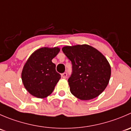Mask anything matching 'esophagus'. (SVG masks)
Segmentation results:
<instances>
[{"label": "esophagus", "instance_id": "obj_1", "mask_svg": "<svg viewBox=\"0 0 131 131\" xmlns=\"http://www.w3.org/2000/svg\"><path fill=\"white\" fill-rule=\"evenodd\" d=\"M61 77H63V79H66L67 77V73H66V72H64V73H62L61 74Z\"/></svg>", "mask_w": 131, "mask_h": 131}]
</instances>
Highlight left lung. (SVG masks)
Listing matches in <instances>:
<instances>
[{"instance_id":"left-lung-1","label":"left lung","mask_w":131,"mask_h":131,"mask_svg":"<svg viewBox=\"0 0 131 131\" xmlns=\"http://www.w3.org/2000/svg\"><path fill=\"white\" fill-rule=\"evenodd\" d=\"M62 50L72 64L68 79L72 95L88 101L102 93L111 77V67L102 53L88 45L66 46Z\"/></svg>"}]
</instances>
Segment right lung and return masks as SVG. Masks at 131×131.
I'll list each match as a JSON object with an SVG mask.
<instances>
[{"mask_svg": "<svg viewBox=\"0 0 131 131\" xmlns=\"http://www.w3.org/2000/svg\"><path fill=\"white\" fill-rule=\"evenodd\" d=\"M60 49L43 47L33 52L25 63L21 72V80L28 92L37 98L47 97L54 91L61 79L52 59Z\"/></svg>", "mask_w": 131, "mask_h": 131, "instance_id": "right-lung-1", "label": "right lung"}]
</instances>
